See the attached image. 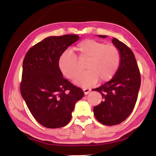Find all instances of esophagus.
Returning <instances> with one entry per match:
<instances>
[{
  "instance_id": "obj_1",
  "label": "esophagus",
  "mask_w": 156,
  "mask_h": 156,
  "mask_svg": "<svg viewBox=\"0 0 156 156\" xmlns=\"http://www.w3.org/2000/svg\"><path fill=\"white\" fill-rule=\"evenodd\" d=\"M83 91H84V94L85 95H87V94H88L89 92L91 91V89H87V88H84V89H83Z\"/></svg>"
}]
</instances>
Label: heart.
<instances>
[{
    "label": "heart",
    "mask_w": 156,
    "mask_h": 156,
    "mask_svg": "<svg viewBox=\"0 0 156 156\" xmlns=\"http://www.w3.org/2000/svg\"><path fill=\"white\" fill-rule=\"evenodd\" d=\"M79 56L87 59L84 65L86 72L78 76L81 69L77 58L73 52L65 51L58 59V67L65 77L74 80L75 84L83 87H87L100 82L112 79L117 72L120 64V54L118 49L112 44L86 39L76 46Z\"/></svg>",
    "instance_id": "1"
}]
</instances>
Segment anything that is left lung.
Segmentation results:
<instances>
[{
	"mask_svg": "<svg viewBox=\"0 0 156 156\" xmlns=\"http://www.w3.org/2000/svg\"><path fill=\"white\" fill-rule=\"evenodd\" d=\"M112 43L119 50L120 67L112 80L94 89L100 92L103 98L101 103L94 107V115L98 122L107 126L118 125L129 117L135 107L141 83L133 51L117 38H113Z\"/></svg>",
	"mask_w": 156,
	"mask_h": 156,
	"instance_id": "left-lung-1",
	"label": "left lung"
}]
</instances>
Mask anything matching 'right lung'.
<instances>
[{
    "instance_id": "add662e5",
    "label": "right lung",
    "mask_w": 156,
    "mask_h": 156,
    "mask_svg": "<svg viewBox=\"0 0 156 156\" xmlns=\"http://www.w3.org/2000/svg\"><path fill=\"white\" fill-rule=\"evenodd\" d=\"M79 38L72 34L47 37L31 47L23 60L21 96L37 122L47 128L67 125L84 94L62 77L58 67L62 53Z\"/></svg>"
}]
</instances>
